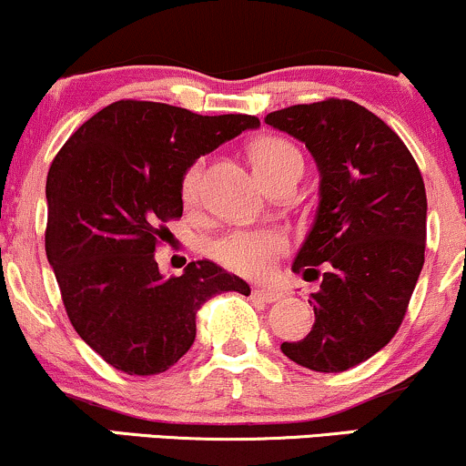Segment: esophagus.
<instances>
[{
	"instance_id": "obj_1",
	"label": "esophagus",
	"mask_w": 466,
	"mask_h": 466,
	"mask_svg": "<svg viewBox=\"0 0 466 466\" xmlns=\"http://www.w3.org/2000/svg\"><path fill=\"white\" fill-rule=\"evenodd\" d=\"M251 298H254V300H260V302L271 304V302H278V300H280L282 293H278V291H269V289H254V291H251Z\"/></svg>"
}]
</instances>
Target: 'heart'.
Wrapping results in <instances>:
<instances>
[{
	"label": "heart",
	"mask_w": 466,
	"mask_h": 466,
	"mask_svg": "<svg viewBox=\"0 0 466 466\" xmlns=\"http://www.w3.org/2000/svg\"><path fill=\"white\" fill-rule=\"evenodd\" d=\"M254 166L260 179L289 170L291 166H302V155L291 142L282 137H265L254 148ZM206 164L195 162L181 179V197L186 203H197L201 197ZM289 249V238L282 229H232L226 237L212 243V256L228 269L248 278H265L274 271L276 260Z\"/></svg>",
	"instance_id": "obj_1"
}]
</instances>
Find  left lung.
I'll return each instance as SVG.
<instances>
[{
    "instance_id": "left-lung-1",
    "label": "left lung",
    "mask_w": 466,
    "mask_h": 466,
    "mask_svg": "<svg viewBox=\"0 0 466 466\" xmlns=\"http://www.w3.org/2000/svg\"><path fill=\"white\" fill-rule=\"evenodd\" d=\"M307 144L319 168V208L293 271L319 280L315 324L282 352L315 372H344L397 335L422 263L427 195L419 164L381 117L326 98L267 114Z\"/></svg>"
}]
</instances>
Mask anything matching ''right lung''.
Masks as SVG:
<instances>
[{
  "mask_svg": "<svg viewBox=\"0 0 466 466\" xmlns=\"http://www.w3.org/2000/svg\"><path fill=\"white\" fill-rule=\"evenodd\" d=\"M256 116H199L181 106L117 100L69 136L46 184V254L74 330L109 366L148 377L188 352L197 311L248 282L203 258L159 274L155 249L184 212L181 179Z\"/></svg>",
  "mask_w": 466,
  "mask_h": 466,
  "instance_id": "obj_1",
  "label": "right lung"
}]
</instances>
